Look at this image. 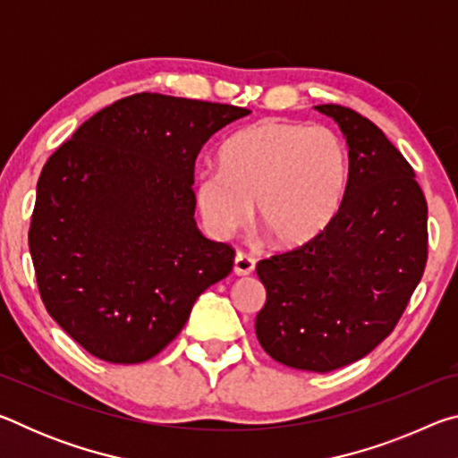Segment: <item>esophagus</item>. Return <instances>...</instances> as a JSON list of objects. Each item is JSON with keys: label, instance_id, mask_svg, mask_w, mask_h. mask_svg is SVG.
I'll return each mask as SVG.
<instances>
[{"label": "esophagus", "instance_id": "1", "mask_svg": "<svg viewBox=\"0 0 458 458\" xmlns=\"http://www.w3.org/2000/svg\"><path fill=\"white\" fill-rule=\"evenodd\" d=\"M254 267H257V260H254L250 254H246L242 250L236 252L234 257V275L238 276H246L254 273Z\"/></svg>", "mask_w": 458, "mask_h": 458}]
</instances>
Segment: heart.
Returning a JSON list of instances; mask_svg holds the SVG:
<instances>
[{"instance_id": "b5f03b06", "label": "heart", "mask_w": 458, "mask_h": 458, "mask_svg": "<svg viewBox=\"0 0 458 458\" xmlns=\"http://www.w3.org/2000/svg\"><path fill=\"white\" fill-rule=\"evenodd\" d=\"M350 180V155L335 131L267 119L232 135L220 167L196 177V204L216 236L242 228L252 204L276 246H301L335 218Z\"/></svg>"}]
</instances>
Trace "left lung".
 Returning a JSON list of instances; mask_svg holds the SVG:
<instances>
[{"instance_id":"8db88e82","label":"left lung","mask_w":458,"mask_h":458,"mask_svg":"<svg viewBox=\"0 0 458 458\" xmlns=\"http://www.w3.org/2000/svg\"><path fill=\"white\" fill-rule=\"evenodd\" d=\"M350 147V180L319 236L257 265L267 303L257 315L262 350L307 371L344 368L390 335L428 257V208L396 147L353 108L319 105Z\"/></svg>"}]
</instances>
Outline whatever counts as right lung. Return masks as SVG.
<instances>
[{
  "label": "right lung",
  "mask_w": 458,
  "mask_h": 458,
  "mask_svg": "<svg viewBox=\"0 0 458 458\" xmlns=\"http://www.w3.org/2000/svg\"><path fill=\"white\" fill-rule=\"evenodd\" d=\"M248 108L141 92L92 114L46 161L30 224L38 289L76 344L141 363L177 337L234 250L196 226L193 165Z\"/></svg>",
  "instance_id": "obj_1"
}]
</instances>
